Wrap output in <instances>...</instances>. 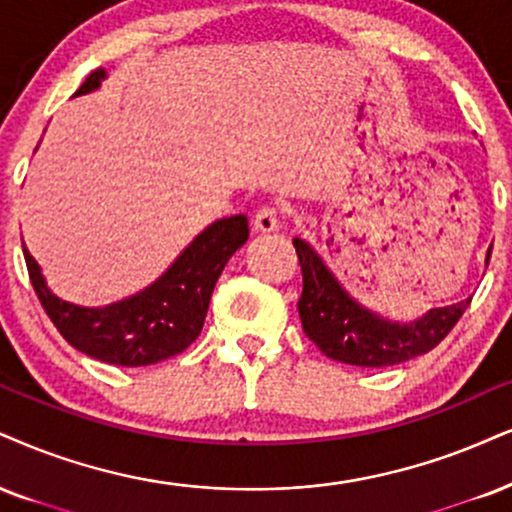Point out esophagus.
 Here are the masks:
<instances>
[{"mask_svg": "<svg viewBox=\"0 0 512 512\" xmlns=\"http://www.w3.org/2000/svg\"><path fill=\"white\" fill-rule=\"evenodd\" d=\"M280 227V218H277V211L273 206L258 208L254 216V230L256 232H275Z\"/></svg>", "mask_w": 512, "mask_h": 512, "instance_id": "obj_1", "label": "esophagus"}]
</instances>
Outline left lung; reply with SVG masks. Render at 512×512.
Wrapping results in <instances>:
<instances>
[{"mask_svg": "<svg viewBox=\"0 0 512 512\" xmlns=\"http://www.w3.org/2000/svg\"><path fill=\"white\" fill-rule=\"evenodd\" d=\"M294 249L304 275V292L299 299L301 325L306 337L332 361L361 368L406 363L432 351L470 306L472 296L460 304L432 308L413 323H391L358 304L311 244L294 237ZM489 256L491 249L487 263Z\"/></svg>", "mask_w": 512, "mask_h": 512, "instance_id": "left-lung-1", "label": "left lung"}]
</instances>
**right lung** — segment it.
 <instances>
[{"instance_id": "1", "label": "right lung", "mask_w": 512, "mask_h": 512, "mask_svg": "<svg viewBox=\"0 0 512 512\" xmlns=\"http://www.w3.org/2000/svg\"><path fill=\"white\" fill-rule=\"evenodd\" d=\"M104 78V68H97L73 97L97 90ZM246 239V216L220 218L194 237L154 285L104 308H85L59 299L47 287L40 263L25 249V242L23 256L37 299L68 344L97 361L140 368L178 356L199 337L213 287L225 263Z\"/></svg>"}]
</instances>
